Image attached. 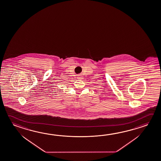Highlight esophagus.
I'll return each mask as SVG.
<instances>
[{"label":"esophagus","instance_id":"34e87169","mask_svg":"<svg viewBox=\"0 0 161 161\" xmlns=\"http://www.w3.org/2000/svg\"><path fill=\"white\" fill-rule=\"evenodd\" d=\"M82 78V76H80L77 77V79H81Z\"/></svg>","mask_w":161,"mask_h":161}]
</instances>
